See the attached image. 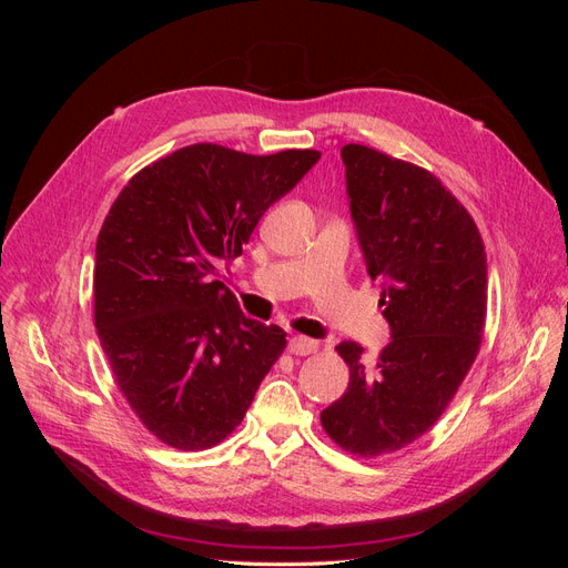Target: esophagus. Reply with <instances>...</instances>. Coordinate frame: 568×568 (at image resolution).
Instances as JSON below:
<instances>
[{"label":"esophagus","instance_id":"1","mask_svg":"<svg viewBox=\"0 0 568 568\" xmlns=\"http://www.w3.org/2000/svg\"><path fill=\"white\" fill-rule=\"evenodd\" d=\"M320 348V343L315 338H307V336H294L288 341V351L294 355H311Z\"/></svg>","mask_w":568,"mask_h":568}]
</instances>
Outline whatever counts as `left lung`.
<instances>
[{"instance_id":"1","label":"left lung","mask_w":568,"mask_h":568,"mask_svg":"<svg viewBox=\"0 0 568 568\" xmlns=\"http://www.w3.org/2000/svg\"><path fill=\"white\" fill-rule=\"evenodd\" d=\"M346 194L367 274L382 280L390 343L376 369L341 341L351 382L322 409L343 450L376 457L432 428L474 365L486 324L488 263L467 209L428 170L346 144Z\"/></svg>"}]
</instances>
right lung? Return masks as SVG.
I'll return each instance as SVG.
<instances>
[{
  "mask_svg": "<svg viewBox=\"0 0 568 568\" xmlns=\"http://www.w3.org/2000/svg\"><path fill=\"white\" fill-rule=\"evenodd\" d=\"M320 156L184 146L140 170L101 225V348L134 415L178 450L225 440L286 348V332L246 317L215 274L242 255L257 220Z\"/></svg>",
  "mask_w": 568,
  "mask_h": 568,
  "instance_id": "obj_1",
  "label": "right lung"
}]
</instances>
